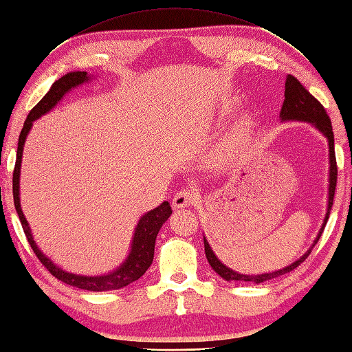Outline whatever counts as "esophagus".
Returning <instances> with one entry per match:
<instances>
[{
  "instance_id": "obj_1",
  "label": "esophagus",
  "mask_w": 352,
  "mask_h": 352,
  "mask_svg": "<svg viewBox=\"0 0 352 352\" xmlns=\"http://www.w3.org/2000/svg\"><path fill=\"white\" fill-rule=\"evenodd\" d=\"M196 190L192 188H185L179 191L175 199H173V208L175 209H182L186 206H191L194 200H196Z\"/></svg>"
}]
</instances>
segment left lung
<instances>
[{"instance_id":"8db88e82","label":"left lung","mask_w":352,"mask_h":352,"mask_svg":"<svg viewBox=\"0 0 352 352\" xmlns=\"http://www.w3.org/2000/svg\"><path fill=\"white\" fill-rule=\"evenodd\" d=\"M280 119L282 122L286 120H300V122H307L311 123L314 126L322 132V135L327 138L329 142V149H330V175H329V206H327V214L324 218L322 228L319 230L318 236L315 238L314 245H311L306 253H304L298 261H295L294 263L289 265V267L278 270L274 272H265V274H257V276H250V274H241V272H236L230 270L229 267H226L221 261H218V257L210 248L209 242L206 238H203L205 241V253H206V259L209 262L210 267L217 272L218 276L223 277L228 282H250V283H262L267 282V280L276 278L286 274V272L295 270L300 263L307 259V256L310 254L311 248L315 247L316 242L321 238L324 228L327 221H329L330 217V210L333 206V199H334V191H336V182H338V166H336V153H334V134H333V128H331V120L329 114L325 113V108L321 105V102L316 98H314L309 93V90L304 87V85L296 80L295 76L287 75L286 82H285V100L282 105V111H280Z\"/></svg>"}]
</instances>
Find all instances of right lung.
I'll list each match as a JSON object with an SVG mask.
<instances>
[{
	"label": "right lung",
	"mask_w": 352,
	"mask_h": 352,
	"mask_svg": "<svg viewBox=\"0 0 352 352\" xmlns=\"http://www.w3.org/2000/svg\"><path fill=\"white\" fill-rule=\"evenodd\" d=\"M87 81H90V76L87 75V72H69L63 75L60 80H57L52 84L50 91L46 93L41 102H38L27 116V120L23 123V128L19 135L16 164H14V171H13V201H14V208H16V212L19 215L23 233H25V236L30 242L31 248H33V252L36 253L37 259L42 262V265H45V268L48 270L54 277H57L66 285L85 289V291L102 292V291H113V289H120V287L128 286L129 283L135 282V280L142 277L147 271V268L151 267L153 261V253H155L156 235H158L162 224L168 220V217L171 214L170 203L162 201L158 208L149 210V212L140 218V221L135 228L134 238H132L131 252L119 268L104 276H78L61 270L50 259V257H46L41 250H38V247L36 245V242L33 239V235H31L28 221L25 220V217H23V212L21 209V199H19V176H21L22 152H23V144H25V138L28 135L31 126H33V122L37 120L41 116L51 111L69 90H72L74 87H78V85H81L82 82H87Z\"/></svg>",
	"instance_id": "1"
}]
</instances>
